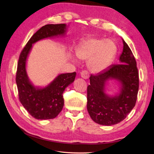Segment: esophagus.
<instances>
[{"instance_id":"34e87169","label":"esophagus","mask_w":154,"mask_h":154,"mask_svg":"<svg viewBox=\"0 0 154 154\" xmlns=\"http://www.w3.org/2000/svg\"><path fill=\"white\" fill-rule=\"evenodd\" d=\"M81 76L82 78H83L84 79H87L89 77V73L87 72V71H82L81 73Z\"/></svg>"}]
</instances>
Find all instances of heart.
I'll return each instance as SVG.
<instances>
[{"instance_id":"heart-1","label":"heart","mask_w":154,"mask_h":154,"mask_svg":"<svg viewBox=\"0 0 154 154\" xmlns=\"http://www.w3.org/2000/svg\"><path fill=\"white\" fill-rule=\"evenodd\" d=\"M77 57L87 60L90 72L95 73L103 72L111 64L117 53L115 43L110 39L90 38L79 44L75 49ZM73 60L77 59L72 57Z\"/></svg>"}]
</instances>
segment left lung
Instances as JSON below:
<instances>
[{"label":"left lung","instance_id":"8db88e82","mask_svg":"<svg viewBox=\"0 0 154 154\" xmlns=\"http://www.w3.org/2000/svg\"><path fill=\"white\" fill-rule=\"evenodd\" d=\"M119 63L96 75L90 77L87 87V110L92 120L103 125H112L124 120L135 107L139 90V73L136 60L125 42ZM115 80L119 85L118 93L107 94L106 85Z\"/></svg>","mask_w":154,"mask_h":154}]
</instances>
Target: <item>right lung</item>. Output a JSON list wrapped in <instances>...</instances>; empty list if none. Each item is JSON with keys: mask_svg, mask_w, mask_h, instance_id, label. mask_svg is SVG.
<instances>
[{"mask_svg": "<svg viewBox=\"0 0 154 154\" xmlns=\"http://www.w3.org/2000/svg\"><path fill=\"white\" fill-rule=\"evenodd\" d=\"M66 24H49L42 26L29 39L19 58L16 74L19 100L30 115L38 120L53 119L64 107L62 94L66 87L73 83L76 73H60L45 86H35L26 72V62L33 44L42 39L64 37Z\"/></svg>", "mask_w": 154, "mask_h": 154, "instance_id": "add662e5", "label": "right lung"}]
</instances>
